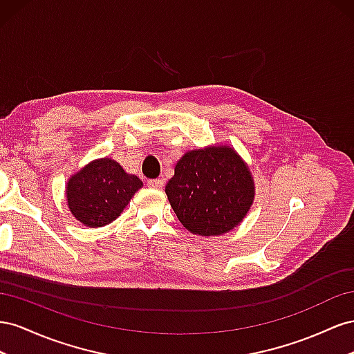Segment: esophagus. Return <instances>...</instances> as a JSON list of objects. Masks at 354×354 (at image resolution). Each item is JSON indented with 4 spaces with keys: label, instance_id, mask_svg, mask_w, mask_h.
I'll use <instances>...</instances> for the list:
<instances>
[{
    "label": "esophagus",
    "instance_id": "34e87169",
    "mask_svg": "<svg viewBox=\"0 0 354 354\" xmlns=\"http://www.w3.org/2000/svg\"><path fill=\"white\" fill-rule=\"evenodd\" d=\"M163 179H148L147 180V185L151 188H161L163 187Z\"/></svg>",
    "mask_w": 354,
    "mask_h": 354
}]
</instances>
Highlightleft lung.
Wrapping results in <instances>:
<instances>
[{
	"label": "left lung",
	"mask_w": 354,
	"mask_h": 354,
	"mask_svg": "<svg viewBox=\"0 0 354 354\" xmlns=\"http://www.w3.org/2000/svg\"><path fill=\"white\" fill-rule=\"evenodd\" d=\"M166 194L188 231L218 236L233 230L254 201V179L234 149L189 151L175 166Z\"/></svg>",
	"instance_id": "left-lung-1"
}]
</instances>
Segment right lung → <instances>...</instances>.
Instances as JSON below:
<instances>
[{
	"mask_svg": "<svg viewBox=\"0 0 354 354\" xmlns=\"http://www.w3.org/2000/svg\"><path fill=\"white\" fill-rule=\"evenodd\" d=\"M142 180L129 175L117 161L95 160L69 179L66 200L71 214L87 227H104L121 215Z\"/></svg>",
	"mask_w": 354,
	"mask_h": 354,
	"instance_id": "obj_1",
	"label": "right lung"
}]
</instances>
